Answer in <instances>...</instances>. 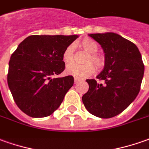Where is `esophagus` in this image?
Segmentation results:
<instances>
[{
  "label": "esophagus",
  "mask_w": 149,
  "mask_h": 149,
  "mask_svg": "<svg viewBox=\"0 0 149 149\" xmlns=\"http://www.w3.org/2000/svg\"><path fill=\"white\" fill-rule=\"evenodd\" d=\"M78 81H79L78 79H77V78H75V79H74V83H75V84H77V83L78 82Z\"/></svg>",
  "instance_id": "1"
}]
</instances>
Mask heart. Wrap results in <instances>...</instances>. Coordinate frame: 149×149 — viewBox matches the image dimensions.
<instances>
[{
	"instance_id": "1",
	"label": "heart",
	"mask_w": 149,
	"mask_h": 149,
	"mask_svg": "<svg viewBox=\"0 0 149 149\" xmlns=\"http://www.w3.org/2000/svg\"><path fill=\"white\" fill-rule=\"evenodd\" d=\"M78 45L89 53V55L86 56L84 61L86 64H71L67 67L65 72L67 74L72 76L75 78L82 79L87 77L95 72V67L93 66L94 64L98 70L102 69L105 65V58L102 54L97 53L99 45L95 40L90 38H85L78 42ZM62 58L63 62L67 64L72 63L74 60V45H68L63 53ZM93 63H94L93 65Z\"/></svg>"
}]
</instances>
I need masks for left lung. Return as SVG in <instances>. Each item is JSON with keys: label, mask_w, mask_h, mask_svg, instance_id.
<instances>
[{"label": "left lung", "mask_w": 149, "mask_h": 149, "mask_svg": "<svg viewBox=\"0 0 149 149\" xmlns=\"http://www.w3.org/2000/svg\"><path fill=\"white\" fill-rule=\"evenodd\" d=\"M104 49V70L95 79H87L88 91L82 96L86 109L92 115L111 118L123 112L140 91L144 65L133 42L113 32L90 34Z\"/></svg>", "instance_id": "left-lung-1"}]
</instances>
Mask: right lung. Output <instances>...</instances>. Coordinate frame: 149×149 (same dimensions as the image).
<instances>
[{
    "label": "right lung",
    "mask_w": 149,
    "mask_h": 149,
    "mask_svg": "<svg viewBox=\"0 0 149 149\" xmlns=\"http://www.w3.org/2000/svg\"><path fill=\"white\" fill-rule=\"evenodd\" d=\"M78 36L32 35L11 54L7 82L15 104L32 117L51 115L74 83L72 76L52 78L65 68L63 53Z\"/></svg>",
    "instance_id": "right-lung-1"
}]
</instances>
